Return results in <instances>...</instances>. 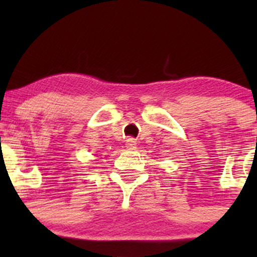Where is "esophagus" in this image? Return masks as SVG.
Here are the masks:
<instances>
[{
  "label": "esophagus",
  "instance_id": "obj_1",
  "mask_svg": "<svg viewBox=\"0 0 257 257\" xmlns=\"http://www.w3.org/2000/svg\"><path fill=\"white\" fill-rule=\"evenodd\" d=\"M125 147L128 150H134L135 147H137V141H135L133 138L126 139V140H125Z\"/></svg>",
  "mask_w": 257,
  "mask_h": 257
}]
</instances>
